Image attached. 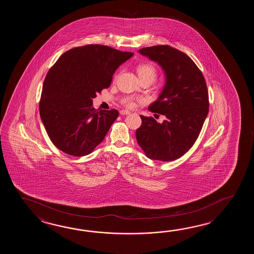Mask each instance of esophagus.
<instances>
[{
    "instance_id": "obj_1",
    "label": "esophagus",
    "mask_w": 254,
    "mask_h": 254,
    "mask_svg": "<svg viewBox=\"0 0 254 254\" xmlns=\"http://www.w3.org/2000/svg\"><path fill=\"white\" fill-rule=\"evenodd\" d=\"M120 114L121 115H128V114H129V112L127 110H122V111H120Z\"/></svg>"
}]
</instances>
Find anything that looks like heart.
<instances>
[{"label": "heart", "mask_w": 254, "mask_h": 254, "mask_svg": "<svg viewBox=\"0 0 254 254\" xmlns=\"http://www.w3.org/2000/svg\"><path fill=\"white\" fill-rule=\"evenodd\" d=\"M137 72L138 75L140 77V79L143 78H151L153 81L156 78L157 71L155 67L151 64H142L138 65L137 66ZM136 101H138L137 99L132 97H126L123 100V103L125 106L132 108L134 107L136 104Z\"/></svg>", "instance_id": "obj_1"}]
</instances>
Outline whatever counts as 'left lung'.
I'll return each mask as SVG.
<instances>
[{
    "mask_svg": "<svg viewBox=\"0 0 254 254\" xmlns=\"http://www.w3.org/2000/svg\"><path fill=\"white\" fill-rule=\"evenodd\" d=\"M139 53L157 63L164 72V86L149 110L166 119L160 124L140 115L142 124L136 130L137 142L149 159L173 161L194 144L208 115L205 80L188 55L169 45L146 47Z\"/></svg>",
    "mask_w": 254,
    "mask_h": 254,
    "instance_id": "8db88e82",
    "label": "left lung"
}]
</instances>
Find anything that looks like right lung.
Instances as JSON below:
<instances>
[{
    "label": "right lung",
    "mask_w": 254,
    "mask_h": 254,
    "mask_svg": "<svg viewBox=\"0 0 254 254\" xmlns=\"http://www.w3.org/2000/svg\"><path fill=\"white\" fill-rule=\"evenodd\" d=\"M133 55L90 44L61 55L43 82L40 115L54 145L85 156L103 141L119 113L92 107V99L111 85L115 70Z\"/></svg>",
    "instance_id": "1"
}]
</instances>
